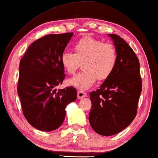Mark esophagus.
Instances as JSON below:
<instances>
[{"label": "esophagus", "instance_id": "obj_1", "mask_svg": "<svg viewBox=\"0 0 158 158\" xmlns=\"http://www.w3.org/2000/svg\"><path fill=\"white\" fill-rule=\"evenodd\" d=\"M86 96H87V94L85 91H83V90H78L77 91V98L78 99L85 98Z\"/></svg>", "mask_w": 158, "mask_h": 158}]
</instances>
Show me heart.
Wrapping results in <instances>:
<instances>
[{
  "label": "heart",
  "instance_id": "heart-1",
  "mask_svg": "<svg viewBox=\"0 0 158 158\" xmlns=\"http://www.w3.org/2000/svg\"><path fill=\"white\" fill-rule=\"evenodd\" d=\"M74 53L65 52L61 56V64L68 74H74L82 63L83 70L68 80L69 85L79 89H88L96 78L106 80L115 69L118 53L111 43L87 36L80 39L73 46Z\"/></svg>",
  "mask_w": 158,
  "mask_h": 158
}]
</instances>
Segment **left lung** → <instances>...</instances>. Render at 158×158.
Listing matches in <instances>:
<instances>
[{"mask_svg": "<svg viewBox=\"0 0 158 158\" xmlns=\"http://www.w3.org/2000/svg\"><path fill=\"white\" fill-rule=\"evenodd\" d=\"M108 35L117 51V64L100 88L90 94L92 107L88 117L92 129L103 136L118 134L132 122L142 91L137 55L119 36Z\"/></svg>", "mask_w": 158, "mask_h": 158, "instance_id": "1", "label": "left lung"}]
</instances>
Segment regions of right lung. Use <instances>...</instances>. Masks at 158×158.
<instances>
[{"mask_svg":"<svg viewBox=\"0 0 158 158\" xmlns=\"http://www.w3.org/2000/svg\"><path fill=\"white\" fill-rule=\"evenodd\" d=\"M73 33L52 34L30 45L19 64L17 91L27 122L44 131L57 129L65 118V108L77 99L73 86L56 89L65 75L61 56Z\"/></svg>","mask_w":158,"mask_h":158,"instance_id":"1","label":"right lung"}]
</instances>
